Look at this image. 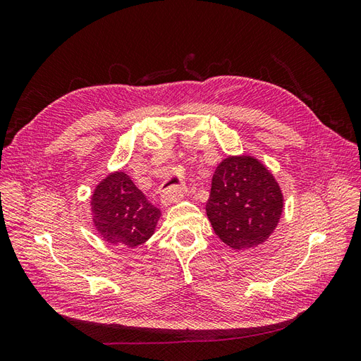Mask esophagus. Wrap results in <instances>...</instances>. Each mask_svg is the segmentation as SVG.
<instances>
[{"label": "esophagus", "instance_id": "esophagus-1", "mask_svg": "<svg viewBox=\"0 0 361 361\" xmlns=\"http://www.w3.org/2000/svg\"><path fill=\"white\" fill-rule=\"evenodd\" d=\"M185 191H187V188H185L183 185H170V187L162 190L161 200H162V203L166 204V206H169L171 203H176V202H179L183 197Z\"/></svg>", "mask_w": 361, "mask_h": 361}]
</instances>
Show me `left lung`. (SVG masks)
I'll use <instances>...</instances> for the list:
<instances>
[{
  "label": "left lung",
  "instance_id": "left-lung-1",
  "mask_svg": "<svg viewBox=\"0 0 361 361\" xmlns=\"http://www.w3.org/2000/svg\"><path fill=\"white\" fill-rule=\"evenodd\" d=\"M283 207L277 179L257 158L231 155L216 166L206 214L226 245L239 251L264 244L276 231Z\"/></svg>",
  "mask_w": 361,
  "mask_h": 361
}]
</instances>
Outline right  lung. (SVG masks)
Wrapping results in <instances>:
<instances>
[{"label": "right lung", "instance_id": "add662e5", "mask_svg": "<svg viewBox=\"0 0 361 361\" xmlns=\"http://www.w3.org/2000/svg\"><path fill=\"white\" fill-rule=\"evenodd\" d=\"M92 221L105 243L135 248L155 233L161 211L123 170L108 173L90 197Z\"/></svg>", "mask_w": 361, "mask_h": 361}]
</instances>
